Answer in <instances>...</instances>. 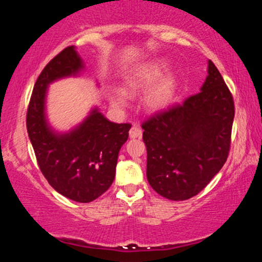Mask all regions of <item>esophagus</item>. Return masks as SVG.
Wrapping results in <instances>:
<instances>
[{"mask_svg": "<svg viewBox=\"0 0 262 262\" xmlns=\"http://www.w3.org/2000/svg\"><path fill=\"white\" fill-rule=\"evenodd\" d=\"M130 138H141L142 137V128L141 126H138V125H134L130 128Z\"/></svg>", "mask_w": 262, "mask_h": 262, "instance_id": "1", "label": "esophagus"}]
</instances>
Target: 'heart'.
<instances>
[{
  "instance_id": "obj_1",
  "label": "heart",
  "mask_w": 262,
  "mask_h": 262,
  "mask_svg": "<svg viewBox=\"0 0 262 262\" xmlns=\"http://www.w3.org/2000/svg\"><path fill=\"white\" fill-rule=\"evenodd\" d=\"M169 63L164 59H155L138 67L125 78V92L128 95L149 88L143 96V106L150 112H159L166 110L173 103L177 95L178 81L173 74L166 73ZM111 103L117 108H124L127 105V96L124 92L116 91L110 96Z\"/></svg>"
}]
</instances>
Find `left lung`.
Segmentation results:
<instances>
[{
    "label": "left lung",
    "mask_w": 262,
    "mask_h": 262,
    "mask_svg": "<svg viewBox=\"0 0 262 262\" xmlns=\"http://www.w3.org/2000/svg\"><path fill=\"white\" fill-rule=\"evenodd\" d=\"M235 116L232 95L214 64L198 94L144 121L146 178L170 200L198 194L224 166Z\"/></svg>",
    "instance_id": "1"
}]
</instances>
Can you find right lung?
I'll return each mask as SVG.
<instances>
[{"label": "right lung", "instance_id": "1", "mask_svg": "<svg viewBox=\"0 0 262 262\" xmlns=\"http://www.w3.org/2000/svg\"><path fill=\"white\" fill-rule=\"evenodd\" d=\"M83 60L75 46L52 58L35 82L27 110V132L39 168L57 192L77 203H89L111 187L116 177L118 154L128 138L131 124L110 121L98 107L69 132H57L46 118L50 83L78 76Z\"/></svg>", "mask_w": 262, "mask_h": 262}]
</instances>
